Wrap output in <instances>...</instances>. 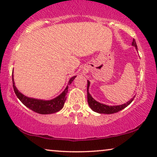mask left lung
Masks as SVG:
<instances>
[{
	"mask_svg": "<svg viewBox=\"0 0 157 157\" xmlns=\"http://www.w3.org/2000/svg\"><path fill=\"white\" fill-rule=\"evenodd\" d=\"M132 46H134L137 50V46L136 43L134 39H133L132 41ZM90 86L89 81H88V84H87V99H88V104H89L90 108L95 112L99 113H106V114H111V113H117L118 111L122 110L124 108H126V106H128L132 102L134 98H132L130 101H128V102H126V104H124L122 105H118V106H108V105L101 104V103L96 101L94 98H92L91 94L89 92V89Z\"/></svg>",
	"mask_w": 157,
	"mask_h": 157,
	"instance_id": "8db88e82",
	"label": "left lung"
}]
</instances>
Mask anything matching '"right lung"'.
Wrapping results in <instances>:
<instances>
[{
    "instance_id": "1",
    "label": "right lung",
    "mask_w": 157,
    "mask_h": 157,
    "mask_svg": "<svg viewBox=\"0 0 157 157\" xmlns=\"http://www.w3.org/2000/svg\"><path fill=\"white\" fill-rule=\"evenodd\" d=\"M76 76H73L70 78L68 81V85H70L72 83V81L74 80ZM12 80H13V86L15 91V94L17 96V97L19 98V100L25 105V106L31 109V110L35 111L38 113L40 114H50L58 112L63 107L64 103L66 99V94L68 93V86H67L65 90L60 94L59 96L56 97L55 98L48 101H45L41 99H36L33 98H29L23 95L21 92L17 89V88L15 86L14 79H13V72L12 74Z\"/></svg>"
}]
</instances>
